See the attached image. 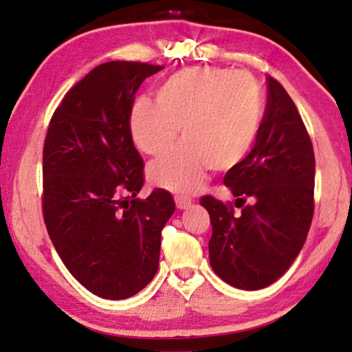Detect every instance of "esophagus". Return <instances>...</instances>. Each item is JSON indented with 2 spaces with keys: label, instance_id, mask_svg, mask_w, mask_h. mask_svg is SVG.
I'll return each mask as SVG.
<instances>
[{
  "label": "esophagus",
  "instance_id": "esophagus-1",
  "mask_svg": "<svg viewBox=\"0 0 352 352\" xmlns=\"http://www.w3.org/2000/svg\"><path fill=\"white\" fill-rule=\"evenodd\" d=\"M175 202H176V207L179 208V210H184V208H188L190 206H192V199L187 198V196H181V195L175 196Z\"/></svg>",
  "mask_w": 352,
  "mask_h": 352
}]
</instances>
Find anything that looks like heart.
Instances as JSON below:
<instances>
[{"instance_id": "heart-1", "label": "heart", "mask_w": 352, "mask_h": 352, "mask_svg": "<svg viewBox=\"0 0 352 352\" xmlns=\"http://www.w3.org/2000/svg\"><path fill=\"white\" fill-rule=\"evenodd\" d=\"M263 119L260 85L244 71L188 67L170 76L156 91V102L134 104L131 134L146 154L175 145L179 128L186 142L150 168V179L177 193H193L208 168L227 171L243 162L254 146Z\"/></svg>"}]
</instances>
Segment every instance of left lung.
Returning <instances> with one entry per match:
<instances>
[{
	"mask_svg": "<svg viewBox=\"0 0 352 352\" xmlns=\"http://www.w3.org/2000/svg\"><path fill=\"white\" fill-rule=\"evenodd\" d=\"M316 157L297 107L278 80L267 76V107L255 146L224 176L236 198L207 195L210 266L221 280L245 291L267 287L291 267L314 217ZM250 197L252 205L245 202Z\"/></svg>",
	"mask_w": 352,
	"mask_h": 352,
	"instance_id": "left-lung-1",
	"label": "left lung"
}]
</instances>
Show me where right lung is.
Listing matches in <instances>:
<instances>
[{"label":"right lung","mask_w":352,"mask_h":352,"mask_svg":"<svg viewBox=\"0 0 352 352\" xmlns=\"http://www.w3.org/2000/svg\"><path fill=\"white\" fill-rule=\"evenodd\" d=\"M164 69L140 61L98 65L66 92L43 146V218L55 250L89 292L123 300L157 272L160 233L175 212L164 188L145 184L135 150L133 104L146 77Z\"/></svg>","instance_id":"obj_1"}]
</instances>
